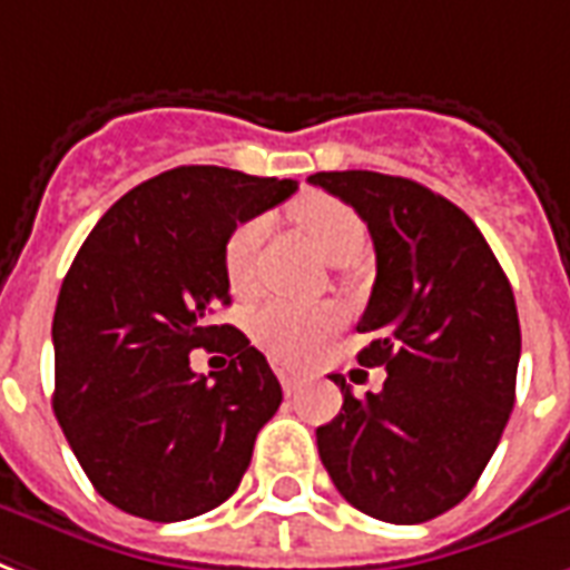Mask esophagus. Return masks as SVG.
<instances>
[{
  "instance_id": "34e87169",
  "label": "esophagus",
  "mask_w": 570,
  "mask_h": 570,
  "mask_svg": "<svg viewBox=\"0 0 570 570\" xmlns=\"http://www.w3.org/2000/svg\"><path fill=\"white\" fill-rule=\"evenodd\" d=\"M272 367H275L277 380H281V385H284L286 394H293V391L298 389V382L304 380V371H298V367H293V364L272 362Z\"/></svg>"
}]
</instances>
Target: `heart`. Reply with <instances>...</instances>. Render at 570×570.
I'll return each instance as SVG.
<instances>
[{
    "mask_svg": "<svg viewBox=\"0 0 570 570\" xmlns=\"http://www.w3.org/2000/svg\"><path fill=\"white\" fill-rule=\"evenodd\" d=\"M293 220L307 236V242L334 266L355 259V254L364 247L362 217L341 199L307 194L293 206ZM263 233H266V220L254 217L233 229V236L227 238L224 268H227L233 293H254L256 247L263 242ZM337 325H341V314L334 307H302L289 302H266L250 316L254 341L268 355L286 358V362H302L307 355H314Z\"/></svg>",
    "mask_w": 570,
    "mask_h": 570,
    "instance_id": "1",
    "label": "heart"
}]
</instances>
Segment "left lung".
<instances>
[{"mask_svg": "<svg viewBox=\"0 0 570 570\" xmlns=\"http://www.w3.org/2000/svg\"><path fill=\"white\" fill-rule=\"evenodd\" d=\"M358 212L376 281L358 332L364 367H385L373 394L316 428L341 497L385 523H424L469 497L514 410L520 320L505 272L472 217L440 194L371 169L316 173Z\"/></svg>", "mask_w": 570, "mask_h": 570, "instance_id": "left-lung-1", "label": "left lung"}]
</instances>
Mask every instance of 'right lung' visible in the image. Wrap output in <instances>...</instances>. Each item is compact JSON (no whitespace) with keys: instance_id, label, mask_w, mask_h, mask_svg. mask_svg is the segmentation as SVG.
<instances>
[{"instance_id":"1","label":"right lung","mask_w":570,"mask_h":570,"mask_svg":"<svg viewBox=\"0 0 570 570\" xmlns=\"http://www.w3.org/2000/svg\"><path fill=\"white\" fill-rule=\"evenodd\" d=\"M298 181L176 167L128 190L73 256L53 314V410L92 488L125 514L176 523L236 493L284 391L266 355L234 335L227 372L187 355L233 325L224 247L238 224Z\"/></svg>"}]
</instances>
